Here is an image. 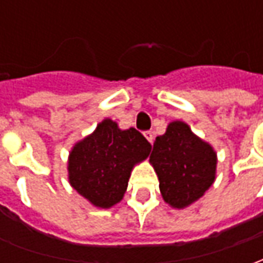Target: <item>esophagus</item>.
<instances>
[{
	"label": "esophagus",
	"instance_id": "esophagus-1",
	"mask_svg": "<svg viewBox=\"0 0 263 263\" xmlns=\"http://www.w3.org/2000/svg\"><path fill=\"white\" fill-rule=\"evenodd\" d=\"M143 135H145V138L148 139L149 142H151V143L154 142V132H152V131H145V132H143Z\"/></svg>",
	"mask_w": 263,
	"mask_h": 263
}]
</instances>
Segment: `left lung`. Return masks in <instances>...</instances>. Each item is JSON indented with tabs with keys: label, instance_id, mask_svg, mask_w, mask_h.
I'll return each instance as SVG.
<instances>
[{
	"label": "left lung",
	"instance_id": "obj_1",
	"mask_svg": "<svg viewBox=\"0 0 263 263\" xmlns=\"http://www.w3.org/2000/svg\"><path fill=\"white\" fill-rule=\"evenodd\" d=\"M149 162L159 179L162 197L173 209L197 201L215 180V151L183 121L171 122L156 138Z\"/></svg>",
	"mask_w": 263,
	"mask_h": 263
}]
</instances>
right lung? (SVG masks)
<instances>
[{"mask_svg": "<svg viewBox=\"0 0 263 263\" xmlns=\"http://www.w3.org/2000/svg\"><path fill=\"white\" fill-rule=\"evenodd\" d=\"M151 143L135 128L120 129L105 118L70 151L69 183L98 209L120 203L134 166L151 154Z\"/></svg>", "mask_w": 263, "mask_h": 263, "instance_id": "1", "label": "right lung"}]
</instances>
